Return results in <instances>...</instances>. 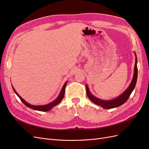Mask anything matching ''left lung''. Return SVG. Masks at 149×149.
<instances>
[{"label":"left lung","instance_id":"obj_1","mask_svg":"<svg viewBox=\"0 0 149 149\" xmlns=\"http://www.w3.org/2000/svg\"><path fill=\"white\" fill-rule=\"evenodd\" d=\"M136 55V54H135ZM137 57L136 58V63H135L134 66V76L132 80L131 83L130 84L128 88L125 90V91L121 94L120 96L117 97L113 100H110V101H103L100 99H97L93 96L91 93L89 92V89L88 86H86V93H87V96L88 98L91 100L93 102L95 103L96 104L104 108V109H112V108L117 107L118 106H121L123 104L124 102L127 101L130 94H131L132 91L134 90L135 86H136L137 79Z\"/></svg>","mask_w":149,"mask_h":149}]
</instances>
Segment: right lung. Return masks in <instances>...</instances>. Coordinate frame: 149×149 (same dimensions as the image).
Instances as JSON below:
<instances>
[{"mask_svg":"<svg viewBox=\"0 0 149 149\" xmlns=\"http://www.w3.org/2000/svg\"><path fill=\"white\" fill-rule=\"evenodd\" d=\"M66 83H67V82H66V83H65V84H64V86H63V88H62V89H61V93H60V95L58 96V97L56 98V100H55L53 102L48 104L44 105V106H33V105H30V104H29V103H27L26 102H25V101L23 100V99H22V98L19 96V94H18V93L15 91L14 88H13V87H12V88H13V91H14V92L16 93L17 95L18 96H19V97L20 98V100L22 101V102H23L26 106H27V107L31 108V109H34V110L40 111H43V112H44V111H49V110H50L53 107H54L55 106L57 105L58 103H60V102L61 101V100H63V98L64 95H65V87H66Z\"/></svg>","mask_w":149,"mask_h":149,"instance_id":"1","label":"right lung"}]
</instances>
